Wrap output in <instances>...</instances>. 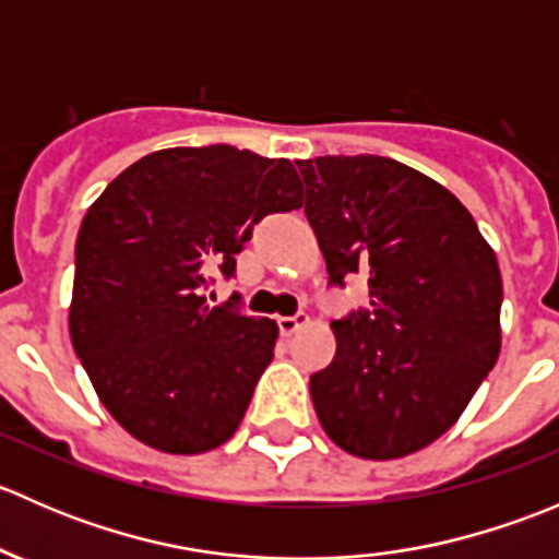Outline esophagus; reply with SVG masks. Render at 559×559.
I'll list each match as a JSON object with an SVG mask.
<instances>
[{"label": "esophagus", "instance_id": "1", "mask_svg": "<svg viewBox=\"0 0 559 559\" xmlns=\"http://www.w3.org/2000/svg\"><path fill=\"white\" fill-rule=\"evenodd\" d=\"M308 316L306 313H297V316H281L278 319V330H281V335L284 337H289V335H295L297 330H302V326H308Z\"/></svg>", "mask_w": 559, "mask_h": 559}]
</instances>
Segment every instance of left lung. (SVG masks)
Returning <instances> with one entry per match:
<instances>
[{"label": "left lung", "mask_w": 559, "mask_h": 559, "mask_svg": "<svg viewBox=\"0 0 559 559\" xmlns=\"http://www.w3.org/2000/svg\"><path fill=\"white\" fill-rule=\"evenodd\" d=\"M330 284L368 275L370 308L332 321L335 357L311 376L332 443L362 460L430 447L467 408L500 354L492 246L467 207L386 156L297 162Z\"/></svg>", "instance_id": "left-lung-1"}]
</instances>
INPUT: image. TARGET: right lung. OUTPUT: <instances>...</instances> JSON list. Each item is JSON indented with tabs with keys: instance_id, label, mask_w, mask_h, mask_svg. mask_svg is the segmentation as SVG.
<instances>
[{
	"instance_id": "right-lung-1",
	"label": "right lung",
	"mask_w": 559,
	"mask_h": 559,
	"mask_svg": "<svg viewBox=\"0 0 559 559\" xmlns=\"http://www.w3.org/2000/svg\"><path fill=\"white\" fill-rule=\"evenodd\" d=\"M289 159L233 145L165 148L107 183L83 216L70 302L72 348L132 438L200 454L235 436L278 324L211 308V273L267 213L300 207Z\"/></svg>"
}]
</instances>
